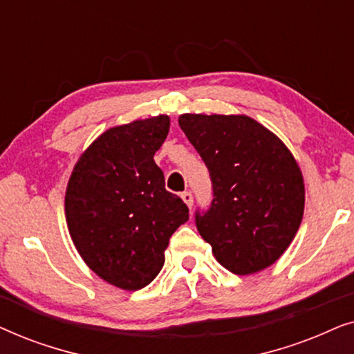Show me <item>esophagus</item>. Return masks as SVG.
Wrapping results in <instances>:
<instances>
[{"label": "esophagus", "mask_w": 354, "mask_h": 354, "mask_svg": "<svg viewBox=\"0 0 354 354\" xmlns=\"http://www.w3.org/2000/svg\"><path fill=\"white\" fill-rule=\"evenodd\" d=\"M182 200H183V203H185L188 207L193 206V195H192L190 192H183L182 193Z\"/></svg>", "instance_id": "34e87169"}]
</instances>
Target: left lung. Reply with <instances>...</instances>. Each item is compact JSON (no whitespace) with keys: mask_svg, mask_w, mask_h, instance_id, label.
<instances>
[{"mask_svg":"<svg viewBox=\"0 0 354 354\" xmlns=\"http://www.w3.org/2000/svg\"><path fill=\"white\" fill-rule=\"evenodd\" d=\"M178 125L211 176V207L195 217L214 258L236 275L272 266L303 219L304 182L293 154L243 114H182Z\"/></svg>","mask_w":354,"mask_h":354,"instance_id":"obj_1","label":"left lung"}]
</instances>
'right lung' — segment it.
I'll list each match as a JSON object with an SVG mask.
<instances>
[{
	"instance_id": "1",
	"label": "right lung",
	"mask_w": 354,
	"mask_h": 354,
	"mask_svg": "<svg viewBox=\"0 0 354 354\" xmlns=\"http://www.w3.org/2000/svg\"><path fill=\"white\" fill-rule=\"evenodd\" d=\"M166 114L111 127L82 153L66 188V221L85 264L114 287L151 283L188 207L164 188L154 153L169 133Z\"/></svg>"
}]
</instances>
